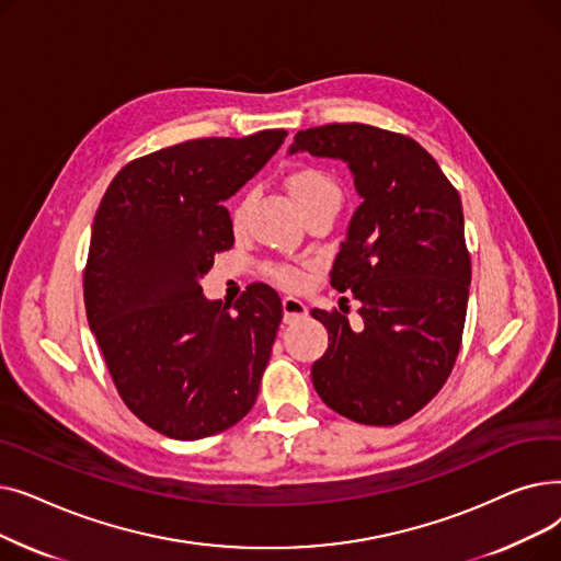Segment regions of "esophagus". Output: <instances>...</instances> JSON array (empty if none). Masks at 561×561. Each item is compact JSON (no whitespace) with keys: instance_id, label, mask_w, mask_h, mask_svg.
<instances>
[{"instance_id":"esophagus-1","label":"esophagus","mask_w":561,"mask_h":561,"mask_svg":"<svg viewBox=\"0 0 561 561\" xmlns=\"http://www.w3.org/2000/svg\"><path fill=\"white\" fill-rule=\"evenodd\" d=\"M282 311H284V322L302 320V318L309 313V309H307V305H305L302 300L290 298V296L282 300Z\"/></svg>"}]
</instances>
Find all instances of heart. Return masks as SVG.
Returning a JSON list of instances; mask_svg holds the SVG:
<instances>
[{"label":"heart","mask_w":561,"mask_h":561,"mask_svg":"<svg viewBox=\"0 0 561 561\" xmlns=\"http://www.w3.org/2000/svg\"><path fill=\"white\" fill-rule=\"evenodd\" d=\"M288 188L296 197L298 206L305 211L313 209V206L320 204H341V188L339 184L332 180L328 172L316 170V168H302L298 172L290 174L288 180ZM250 209V195H245L239 204H236L233 209V222L241 225L248 216ZM275 277L284 284V286H300L302 284V275L296 271H288V268H279L275 271Z\"/></svg>","instance_id":"heart-1"}]
</instances>
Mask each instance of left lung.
I'll list each match as a JSON object with an SVG mask.
<instances>
[{"label":"left lung","mask_w":561,"mask_h":561,"mask_svg":"<svg viewBox=\"0 0 561 561\" xmlns=\"http://www.w3.org/2000/svg\"><path fill=\"white\" fill-rule=\"evenodd\" d=\"M288 154L343 161L362 197L330 277L355 293L364 328L311 309L330 334L313 387L350 421L402 423L446 385L461 343L470 256L459 193L416 140L370 125L298 131Z\"/></svg>","instance_id":"obj_1"}]
</instances>
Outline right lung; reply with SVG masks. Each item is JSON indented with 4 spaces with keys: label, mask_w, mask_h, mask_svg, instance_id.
Here are the masks:
<instances>
[{
    "label": "right lung",
    "mask_w": 561,
    "mask_h": 561,
    "mask_svg": "<svg viewBox=\"0 0 561 561\" xmlns=\"http://www.w3.org/2000/svg\"><path fill=\"white\" fill-rule=\"evenodd\" d=\"M286 131L202 138L125 165L93 222L83 302L117 393L152 430L195 440L252 409L282 322V300L252 284L233 307L202 277L233 245L225 202L282 147Z\"/></svg>",
    "instance_id": "right-lung-1"
}]
</instances>
